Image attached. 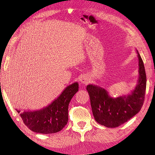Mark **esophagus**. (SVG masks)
Here are the masks:
<instances>
[{"instance_id": "obj_1", "label": "esophagus", "mask_w": 155, "mask_h": 155, "mask_svg": "<svg viewBox=\"0 0 155 155\" xmlns=\"http://www.w3.org/2000/svg\"><path fill=\"white\" fill-rule=\"evenodd\" d=\"M79 81L80 83L83 84V85H87L88 83H90L91 81V78L87 76H82L80 79H79Z\"/></svg>"}]
</instances>
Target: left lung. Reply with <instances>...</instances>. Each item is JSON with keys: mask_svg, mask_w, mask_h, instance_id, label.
<instances>
[{"mask_svg": "<svg viewBox=\"0 0 155 155\" xmlns=\"http://www.w3.org/2000/svg\"><path fill=\"white\" fill-rule=\"evenodd\" d=\"M138 79L133 91L127 95L111 97L106 89L95 85L87 86L92 111L98 124L109 128L117 127L138 113L143 104L146 88V74L143 62L137 50Z\"/></svg>", "mask_w": 155, "mask_h": 155, "instance_id": "obj_1", "label": "left lung"}]
</instances>
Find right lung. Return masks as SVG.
I'll use <instances>...</instances> for the list:
<instances>
[{"instance_id": "1", "label": "right lung", "mask_w": 155, "mask_h": 155, "mask_svg": "<svg viewBox=\"0 0 155 155\" xmlns=\"http://www.w3.org/2000/svg\"><path fill=\"white\" fill-rule=\"evenodd\" d=\"M79 88L78 82L67 86L50 104L36 110H16L23 122L31 130L37 133L51 134L61 130L68 120V105Z\"/></svg>"}]
</instances>
